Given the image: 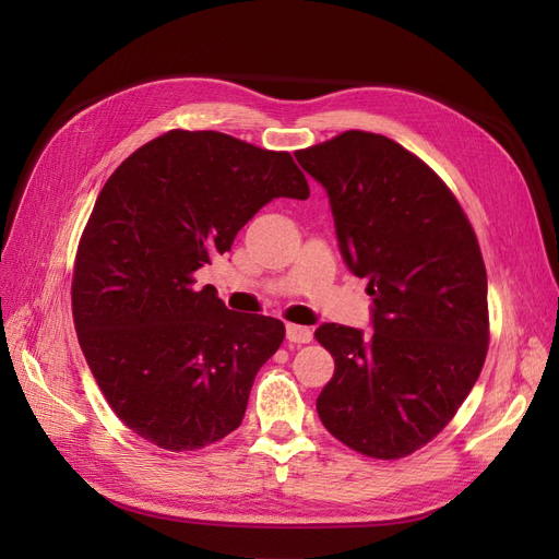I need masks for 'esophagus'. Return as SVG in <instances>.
Masks as SVG:
<instances>
[{
    "label": "esophagus",
    "instance_id": "1",
    "mask_svg": "<svg viewBox=\"0 0 559 559\" xmlns=\"http://www.w3.org/2000/svg\"><path fill=\"white\" fill-rule=\"evenodd\" d=\"M286 341L294 345H306L312 341V331L308 326H298V324H286Z\"/></svg>",
    "mask_w": 559,
    "mask_h": 559
}]
</instances>
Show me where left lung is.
I'll use <instances>...</instances> for the list:
<instances>
[{"label":"left lung","instance_id":"8db88e82","mask_svg":"<svg viewBox=\"0 0 559 559\" xmlns=\"http://www.w3.org/2000/svg\"><path fill=\"white\" fill-rule=\"evenodd\" d=\"M296 160L326 189L337 247L373 296L370 335L314 331L335 359L319 419L352 450L401 460L445 429L487 357L476 233L443 179L384 134L347 130Z\"/></svg>","mask_w":559,"mask_h":559}]
</instances>
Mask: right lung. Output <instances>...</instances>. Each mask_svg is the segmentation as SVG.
<instances>
[{"label": "right lung", "mask_w": 559, "mask_h": 559, "mask_svg": "<svg viewBox=\"0 0 559 559\" xmlns=\"http://www.w3.org/2000/svg\"><path fill=\"white\" fill-rule=\"evenodd\" d=\"M292 154L214 130H170L128 156L83 228L72 312L111 411L163 450H200L242 425L284 324L230 312L193 273L273 198L306 200Z\"/></svg>", "instance_id": "1"}]
</instances>
